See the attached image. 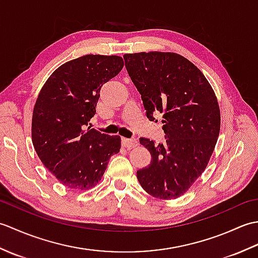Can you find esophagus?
I'll return each mask as SVG.
<instances>
[{"mask_svg":"<svg viewBox=\"0 0 258 258\" xmlns=\"http://www.w3.org/2000/svg\"><path fill=\"white\" fill-rule=\"evenodd\" d=\"M122 144L126 149H133V147H136L139 145V142L135 139H123Z\"/></svg>","mask_w":258,"mask_h":258,"instance_id":"esophagus-1","label":"esophagus"}]
</instances>
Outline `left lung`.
<instances>
[{
    "instance_id": "1",
    "label": "left lung",
    "mask_w": 258,
    "mask_h": 258,
    "mask_svg": "<svg viewBox=\"0 0 258 258\" xmlns=\"http://www.w3.org/2000/svg\"><path fill=\"white\" fill-rule=\"evenodd\" d=\"M125 67L140 92L150 120L163 114L166 143H140L152 161L139 169L138 179L150 195L173 200L188 190L205 171L221 130L215 92L187 58L172 52L125 54Z\"/></svg>"
}]
</instances>
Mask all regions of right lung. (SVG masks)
<instances>
[{"label":"right lung","mask_w":258,"mask_h":258,"mask_svg":"<svg viewBox=\"0 0 258 258\" xmlns=\"http://www.w3.org/2000/svg\"><path fill=\"white\" fill-rule=\"evenodd\" d=\"M124 67L117 55L81 56L57 68L43 85L32 116L37 156L58 182L87 190L100 182L109 158L120 150L118 135L89 126L104 83Z\"/></svg>","instance_id":"add662e5"}]
</instances>
